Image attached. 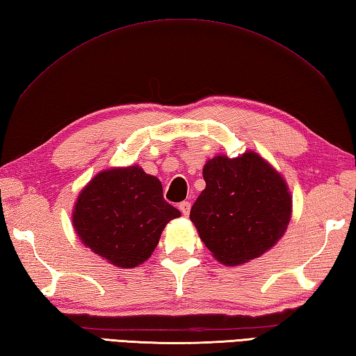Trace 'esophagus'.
I'll return each instance as SVG.
<instances>
[{
  "instance_id": "obj_1",
  "label": "esophagus",
  "mask_w": 356,
  "mask_h": 356,
  "mask_svg": "<svg viewBox=\"0 0 356 356\" xmlns=\"http://www.w3.org/2000/svg\"><path fill=\"white\" fill-rule=\"evenodd\" d=\"M179 211H181V213H183V216H189L191 213V203L189 201H183V203H179Z\"/></svg>"
}]
</instances>
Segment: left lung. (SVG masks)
Returning <instances> with one entry per match:
<instances>
[{
	"instance_id": "obj_1",
	"label": "left lung",
	"mask_w": 356,
	"mask_h": 356,
	"mask_svg": "<svg viewBox=\"0 0 356 356\" xmlns=\"http://www.w3.org/2000/svg\"><path fill=\"white\" fill-rule=\"evenodd\" d=\"M206 189L191 220L213 257L241 265L277 243L291 218V195L282 175L260 155H218L203 167Z\"/></svg>"
}]
</instances>
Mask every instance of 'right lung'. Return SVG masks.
I'll return each instance as SVG.
<instances>
[{
	"label": "right lung",
	"instance_id": "1",
	"mask_svg": "<svg viewBox=\"0 0 356 356\" xmlns=\"http://www.w3.org/2000/svg\"><path fill=\"white\" fill-rule=\"evenodd\" d=\"M179 216L164 200L161 181L131 165L97 173L80 192L72 225L97 256L135 268L152 256L165 225Z\"/></svg>",
	"mask_w": 356,
	"mask_h": 356
}]
</instances>
